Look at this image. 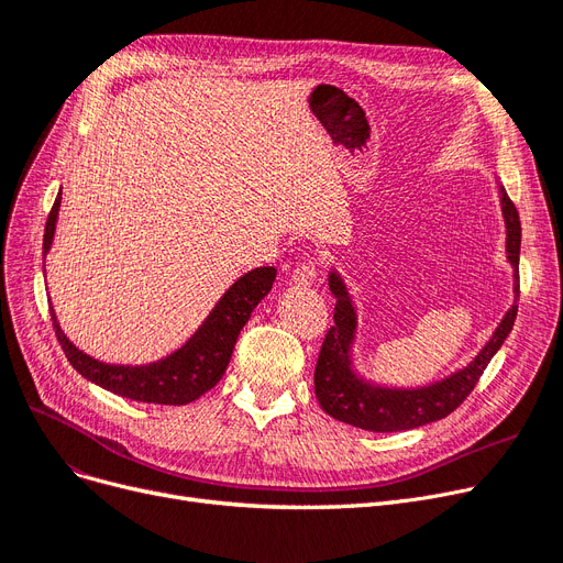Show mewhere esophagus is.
Listing matches in <instances>:
<instances>
[{
    "instance_id": "34e87169",
    "label": "esophagus",
    "mask_w": 563,
    "mask_h": 563,
    "mask_svg": "<svg viewBox=\"0 0 563 563\" xmlns=\"http://www.w3.org/2000/svg\"><path fill=\"white\" fill-rule=\"evenodd\" d=\"M314 280H317V266H314V262H301L295 268V274H291V283L299 285V287H310Z\"/></svg>"
}]
</instances>
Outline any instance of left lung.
<instances>
[{
    "label": "left lung",
    "mask_w": 563,
    "mask_h": 563,
    "mask_svg": "<svg viewBox=\"0 0 563 563\" xmlns=\"http://www.w3.org/2000/svg\"><path fill=\"white\" fill-rule=\"evenodd\" d=\"M499 202L506 225V260L512 266V291H516L518 299V264L522 241L520 216L516 205L506 195L504 186H499ZM329 289L335 297V327L329 329L322 342L320 358H317L314 396L329 417L371 432L413 430L449 417L472 394L478 377L487 368V363L493 361V356L504 345L518 314V303L512 301V306L506 310L501 322L493 331L490 340L485 342L483 350L464 368H457L455 373L426 386H388L368 379L354 368L358 312L345 285V278L340 276L338 268L329 272Z\"/></svg>",
    "instance_id": "obj_1"
}]
</instances>
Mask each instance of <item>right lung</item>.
Segmentation results:
<instances>
[{
  "label": "right lung",
  "instance_id": "add662e5",
  "mask_svg": "<svg viewBox=\"0 0 563 563\" xmlns=\"http://www.w3.org/2000/svg\"><path fill=\"white\" fill-rule=\"evenodd\" d=\"M62 207V192L51 209L43 234V260L53 246L55 228ZM45 274V264H43ZM276 280L274 266H260L243 274L234 285L218 299L207 320L198 327L179 350L144 365H121L103 363L85 354L80 347L73 345L62 331L55 308H51L55 335L68 358L85 379L99 384L101 388L117 394L121 398H131L137 402H156V405H188L205 396L209 388L221 382L232 358V350L241 329L251 320V312L268 295Z\"/></svg>",
  "mask_w": 563,
  "mask_h": 563
}]
</instances>
